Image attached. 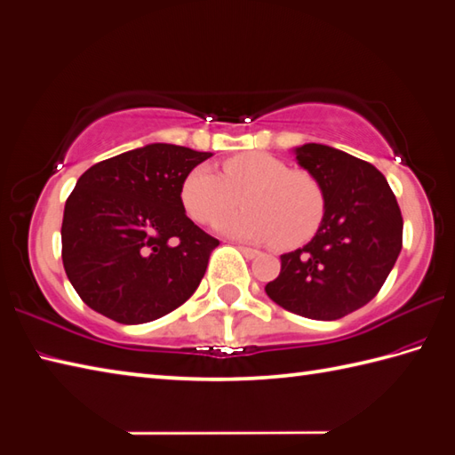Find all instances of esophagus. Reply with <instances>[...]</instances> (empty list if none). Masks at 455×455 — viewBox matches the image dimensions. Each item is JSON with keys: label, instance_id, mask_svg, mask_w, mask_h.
<instances>
[{"label": "esophagus", "instance_id": "obj_1", "mask_svg": "<svg viewBox=\"0 0 455 455\" xmlns=\"http://www.w3.org/2000/svg\"><path fill=\"white\" fill-rule=\"evenodd\" d=\"M237 249L241 251V253H243L247 259H255V257H259L260 253L257 249H253V247H245V245H237Z\"/></svg>", "mask_w": 455, "mask_h": 455}]
</instances>
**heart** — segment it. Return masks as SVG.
Masks as SVG:
<instances>
[{
	"mask_svg": "<svg viewBox=\"0 0 455 455\" xmlns=\"http://www.w3.org/2000/svg\"><path fill=\"white\" fill-rule=\"evenodd\" d=\"M241 196L246 206L219 216ZM180 206L198 224H212L229 237L304 245L317 234L327 210L325 190L307 171L290 169L267 151H245L221 164V175L196 165L179 188Z\"/></svg>",
	"mask_w": 455,
	"mask_h": 455,
	"instance_id": "heart-1",
	"label": "heart"
}]
</instances>
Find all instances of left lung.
<instances>
[{
  "mask_svg": "<svg viewBox=\"0 0 455 455\" xmlns=\"http://www.w3.org/2000/svg\"><path fill=\"white\" fill-rule=\"evenodd\" d=\"M298 164L325 190L323 224L307 245L280 257L267 294L301 317L332 321L366 306L403 247V218L386 177L345 151L304 144Z\"/></svg>",
  "mask_w": 455,
  "mask_h": 455,
  "instance_id": "8db88e82",
  "label": "left lung"
}]
</instances>
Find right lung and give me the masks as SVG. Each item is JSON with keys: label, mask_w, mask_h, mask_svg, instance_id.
<instances>
[{"label": "right lung", "mask_w": 455, "mask_h": 455, "mask_svg": "<svg viewBox=\"0 0 455 455\" xmlns=\"http://www.w3.org/2000/svg\"><path fill=\"white\" fill-rule=\"evenodd\" d=\"M212 154L149 144L89 167L66 200L62 260L85 304L124 325L195 294L220 241L187 218L185 175Z\"/></svg>", "instance_id": "obj_1"}]
</instances>
